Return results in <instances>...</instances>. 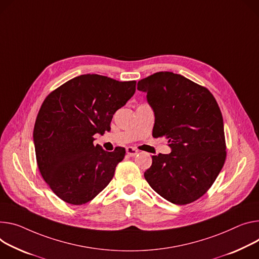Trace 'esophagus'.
<instances>
[{
	"label": "esophagus",
	"instance_id": "1",
	"mask_svg": "<svg viewBox=\"0 0 259 259\" xmlns=\"http://www.w3.org/2000/svg\"><path fill=\"white\" fill-rule=\"evenodd\" d=\"M126 153H127L128 156L133 157V156H135V155L138 153V150H136V149H134V148H132V147H128V148L126 149Z\"/></svg>",
	"mask_w": 259,
	"mask_h": 259
}]
</instances>
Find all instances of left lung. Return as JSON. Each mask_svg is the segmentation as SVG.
Listing matches in <instances>:
<instances>
[{
	"label": "left lung",
	"mask_w": 259,
	"mask_h": 259,
	"mask_svg": "<svg viewBox=\"0 0 259 259\" xmlns=\"http://www.w3.org/2000/svg\"><path fill=\"white\" fill-rule=\"evenodd\" d=\"M154 109L153 136L165 137L170 154L152 157L149 185L175 204L200 198L214 184L226 158L223 117L206 88L172 72H157L137 83Z\"/></svg>",
	"instance_id": "left-lung-1"
}]
</instances>
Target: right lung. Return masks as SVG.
Instances as JSON below:
<instances>
[{
  "label": "right lung",
  "instance_id": "right-lung-1",
  "mask_svg": "<svg viewBox=\"0 0 259 259\" xmlns=\"http://www.w3.org/2000/svg\"><path fill=\"white\" fill-rule=\"evenodd\" d=\"M136 81L98 74L68 80L46 97L34 126L38 168L53 192L79 205L97 196L113 178L126 154L94 146L96 133L110 130L114 112L134 95Z\"/></svg>",
  "mask_w": 259,
  "mask_h": 259
}]
</instances>
